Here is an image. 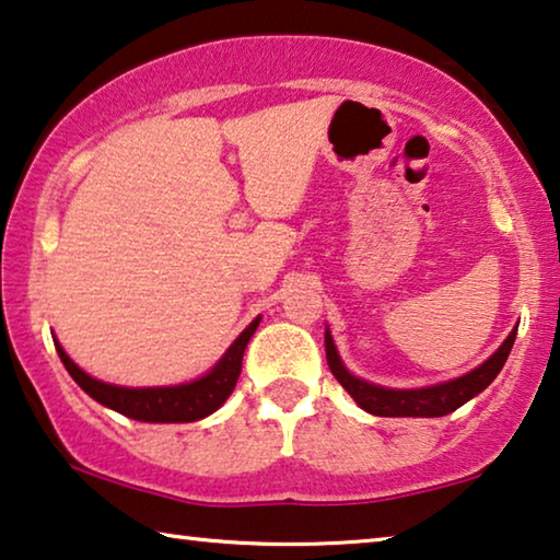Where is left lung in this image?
Here are the masks:
<instances>
[{
    "instance_id": "left-lung-1",
    "label": "left lung",
    "mask_w": 560,
    "mask_h": 560,
    "mask_svg": "<svg viewBox=\"0 0 560 560\" xmlns=\"http://www.w3.org/2000/svg\"><path fill=\"white\" fill-rule=\"evenodd\" d=\"M515 334H518V327L508 334V339L500 345L498 352L490 357L488 362H482L478 370L467 372L465 377L445 382V385L424 389H387L370 385V382L364 380H357L354 374H349L345 370V364H341L329 331L324 334V345H327V362L331 374L339 380V385L354 397V402L360 405L362 410L377 417H442L455 412L457 407H463L467 402V399L480 395V392L498 377L508 354H511Z\"/></svg>"
}]
</instances>
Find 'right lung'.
Returning a JSON list of instances; mask_svg holds the SVG:
<instances>
[{"instance_id":"obj_1","label":"right lung","mask_w":560,"mask_h":560,"mask_svg":"<svg viewBox=\"0 0 560 560\" xmlns=\"http://www.w3.org/2000/svg\"><path fill=\"white\" fill-rule=\"evenodd\" d=\"M258 327V319H254L248 327L241 331V337L229 347V352L221 357V362L213 366L206 377H200L190 385L178 387H148V389H130V387H115L105 385L95 377H90L74 364L65 349L57 345V354L70 372V377L88 392L90 397L97 399L100 405L110 407V410L120 412L125 417L140 422H196L203 420L211 412L226 402L229 395L236 387L241 374V360H244V349L248 339L254 337Z\"/></svg>"}]
</instances>
